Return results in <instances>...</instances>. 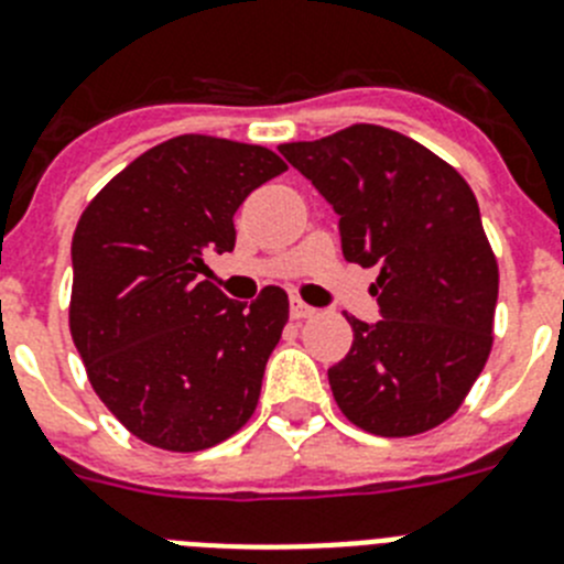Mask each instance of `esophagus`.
<instances>
[{"instance_id": "34e87169", "label": "esophagus", "mask_w": 564, "mask_h": 564, "mask_svg": "<svg viewBox=\"0 0 564 564\" xmlns=\"http://www.w3.org/2000/svg\"><path fill=\"white\" fill-rule=\"evenodd\" d=\"M313 313H316V311H313L311 305H305V302H302V299H299V296L291 299V316L293 318H311Z\"/></svg>"}]
</instances>
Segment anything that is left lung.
<instances>
[{"label":"left lung","mask_w":564,"mask_h":564,"mask_svg":"<svg viewBox=\"0 0 564 564\" xmlns=\"http://www.w3.org/2000/svg\"><path fill=\"white\" fill-rule=\"evenodd\" d=\"M279 152L336 208L344 259L381 268L370 288L381 318L347 316L352 347L327 370L338 410L370 435L435 430L495 341L500 271L475 192L435 152L376 123Z\"/></svg>","instance_id":"obj_1"}]
</instances>
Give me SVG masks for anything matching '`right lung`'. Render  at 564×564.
Here are the masks:
<instances>
[{"label":"right lung","instance_id":"1","mask_svg":"<svg viewBox=\"0 0 564 564\" xmlns=\"http://www.w3.org/2000/svg\"><path fill=\"white\" fill-rule=\"evenodd\" d=\"M285 169L265 147L177 134L84 208L69 333L96 395L149 446L212 449L257 410L288 293L268 285L242 305L200 273L234 248L242 200Z\"/></svg>","mask_w":564,"mask_h":564}]
</instances>
